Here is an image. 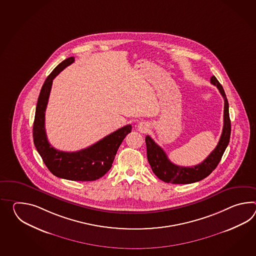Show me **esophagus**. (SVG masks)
<instances>
[{
  "instance_id": "obj_1",
  "label": "esophagus",
  "mask_w": 256,
  "mask_h": 256,
  "mask_svg": "<svg viewBox=\"0 0 256 256\" xmlns=\"http://www.w3.org/2000/svg\"><path fill=\"white\" fill-rule=\"evenodd\" d=\"M148 128V126L147 125L146 123H144V122H140V123L138 125V130L140 131V132H142V133L147 132Z\"/></svg>"
}]
</instances>
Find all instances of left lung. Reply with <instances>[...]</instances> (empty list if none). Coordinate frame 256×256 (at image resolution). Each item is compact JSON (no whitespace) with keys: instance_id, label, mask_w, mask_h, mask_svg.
<instances>
[{"instance_id":"8db88e82","label":"left lung","mask_w":256,"mask_h":256,"mask_svg":"<svg viewBox=\"0 0 256 256\" xmlns=\"http://www.w3.org/2000/svg\"><path fill=\"white\" fill-rule=\"evenodd\" d=\"M212 84L216 86L224 99V116H223V130L220 142L216 148L206 159L198 165L192 167H182L174 164L168 159L164 150L150 136H146L145 142L147 146L148 162L154 174L165 182L170 184H192L208 176L216 169L220 162L222 155L227 148L230 138V120L228 114V102L226 94L220 82L215 76L210 79Z\"/></svg>"}]
</instances>
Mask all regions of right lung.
I'll list each match as a JSON object with an SVG mask.
<instances>
[{"label":"right lung","instance_id":"obj_1","mask_svg":"<svg viewBox=\"0 0 256 256\" xmlns=\"http://www.w3.org/2000/svg\"><path fill=\"white\" fill-rule=\"evenodd\" d=\"M74 62L70 57L60 63L48 76L41 88L36 104L33 125V138L48 169L55 176L72 181H94L104 176L114 162V156L132 126L126 125L104 136L101 140L79 152H66L53 148L48 140L45 130V112L53 79Z\"/></svg>","mask_w":256,"mask_h":256}]
</instances>
